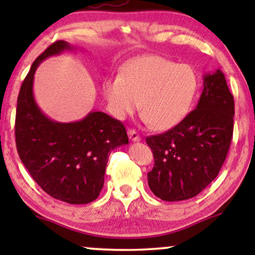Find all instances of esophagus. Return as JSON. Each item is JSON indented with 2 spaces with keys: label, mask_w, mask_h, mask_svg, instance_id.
<instances>
[{
  "label": "esophagus",
  "mask_w": 255,
  "mask_h": 255,
  "mask_svg": "<svg viewBox=\"0 0 255 255\" xmlns=\"http://www.w3.org/2000/svg\"><path fill=\"white\" fill-rule=\"evenodd\" d=\"M128 136H129V139L131 140V141H139L140 140V135L137 134V131L134 129L128 130Z\"/></svg>",
  "instance_id": "1"
}]
</instances>
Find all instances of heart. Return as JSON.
<instances>
[{
  "label": "heart",
  "mask_w": 255,
  "mask_h": 255,
  "mask_svg": "<svg viewBox=\"0 0 255 255\" xmlns=\"http://www.w3.org/2000/svg\"><path fill=\"white\" fill-rule=\"evenodd\" d=\"M198 86L191 66L148 55L128 61L120 75L105 79L103 91L116 119H125L140 108L144 122L166 130L188 115Z\"/></svg>",
  "instance_id": "b5f03b06"
}]
</instances>
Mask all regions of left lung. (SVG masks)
<instances>
[{
	"instance_id": "1",
	"label": "left lung",
	"mask_w": 255,
	"mask_h": 255,
	"mask_svg": "<svg viewBox=\"0 0 255 255\" xmlns=\"http://www.w3.org/2000/svg\"><path fill=\"white\" fill-rule=\"evenodd\" d=\"M235 104L224 74L204 75L197 108L170 130L146 137L154 157L147 181L165 201L191 199L217 177L229 151Z\"/></svg>"
}]
</instances>
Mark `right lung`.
I'll return each instance as SVG.
<instances>
[{
	"label": "right lung",
	"instance_id": "1",
	"mask_svg": "<svg viewBox=\"0 0 255 255\" xmlns=\"http://www.w3.org/2000/svg\"><path fill=\"white\" fill-rule=\"evenodd\" d=\"M73 49L57 40L32 63L17 97L15 141L20 159L44 192L64 203L89 204L103 188L109 152L127 145L128 136L119 120L102 111L62 124L38 108L33 96L37 67L45 58Z\"/></svg>",
	"mask_w": 255,
	"mask_h": 255
}]
</instances>
